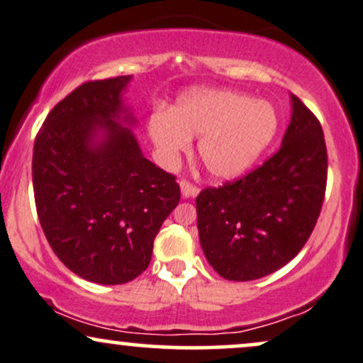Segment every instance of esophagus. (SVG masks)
<instances>
[{
  "mask_svg": "<svg viewBox=\"0 0 363 363\" xmlns=\"http://www.w3.org/2000/svg\"><path fill=\"white\" fill-rule=\"evenodd\" d=\"M181 191H182V196L186 197H194L199 194V187L192 184V182L187 181V179H181Z\"/></svg>",
  "mask_w": 363,
  "mask_h": 363,
  "instance_id": "34e87169",
  "label": "esophagus"
}]
</instances>
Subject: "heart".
<instances>
[{
	"label": "heart",
	"instance_id": "b5f03b06",
	"mask_svg": "<svg viewBox=\"0 0 363 363\" xmlns=\"http://www.w3.org/2000/svg\"><path fill=\"white\" fill-rule=\"evenodd\" d=\"M278 130V116L264 100L231 90L192 91L179 99L172 112L159 110L149 118L150 139L169 160L201 137L197 154L214 179L246 172Z\"/></svg>",
	"mask_w": 363,
	"mask_h": 363
}]
</instances>
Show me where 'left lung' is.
<instances>
[{"label":"left lung","instance_id":"left-lung-1","mask_svg":"<svg viewBox=\"0 0 363 363\" xmlns=\"http://www.w3.org/2000/svg\"><path fill=\"white\" fill-rule=\"evenodd\" d=\"M291 122L272 157L196 197L199 241L223 278L251 281L300 253L327 189V145L315 113L291 95Z\"/></svg>","mask_w":363,"mask_h":363}]
</instances>
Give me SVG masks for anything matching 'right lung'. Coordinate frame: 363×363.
<instances>
[{"mask_svg":"<svg viewBox=\"0 0 363 363\" xmlns=\"http://www.w3.org/2000/svg\"><path fill=\"white\" fill-rule=\"evenodd\" d=\"M128 79L79 85L50 110L35 137L41 229L68 269L100 284H122L145 272L155 236L181 199L176 176L145 159L132 132L118 125ZM100 128L106 139L91 146Z\"/></svg>","mask_w":363,"mask_h":363,"instance_id":"obj_1","label":"right lung"}]
</instances>
